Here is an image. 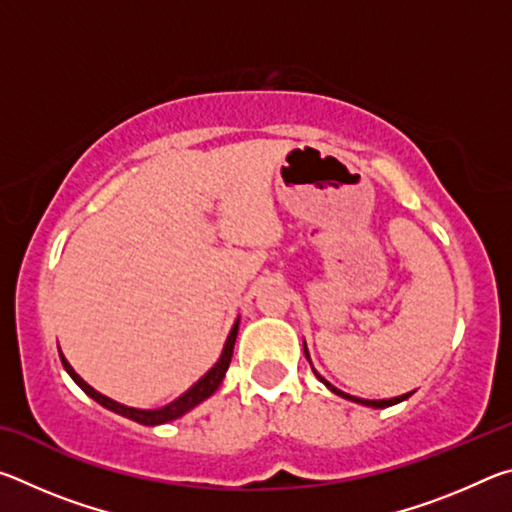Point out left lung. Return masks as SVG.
<instances>
[{
  "mask_svg": "<svg viewBox=\"0 0 512 512\" xmlns=\"http://www.w3.org/2000/svg\"><path fill=\"white\" fill-rule=\"evenodd\" d=\"M305 357L309 359V352H307V345H305ZM309 363H311V359H309ZM314 375L323 381V384L329 388V391L332 393H336V395H341V397H345V400H350V402H357V404H363V406H372V409H386V406H393V404H397V402H404V400H409V397L413 395V391L411 393H404V395H400V397H391V400H361V397H354V395H348V393H343V391H339V388L336 386H332L329 384L327 379H323L318 375V372L314 370Z\"/></svg>",
  "mask_w": 512,
  "mask_h": 512,
  "instance_id": "left-lung-1",
  "label": "left lung"
}]
</instances>
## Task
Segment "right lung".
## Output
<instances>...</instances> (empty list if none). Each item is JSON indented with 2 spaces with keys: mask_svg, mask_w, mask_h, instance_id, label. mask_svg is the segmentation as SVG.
Here are the masks:
<instances>
[{
  "mask_svg": "<svg viewBox=\"0 0 512 512\" xmlns=\"http://www.w3.org/2000/svg\"><path fill=\"white\" fill-rule=\"evenodd\" d=\"M237 332H239V318L235 320V325H232L230 334H228V341L223 345V352L219 361L214 363V366L205 372V375L196 381V384L185 391L183 395L178 397V400H173L167 406H160V409H133V406H126V404H119L115 400H110V397L101 395L99 391H94V388L88 384V381H83L81 375H76V370L69 366V361L63 357V352H60V361H63V366L67 370V375L72 377L76 384H79L85 393H88L94 402H99L101 406H106L108 411H115L119 415H124V418L133 420V422H140L146 424V427H155V424H164V422H171L180 418V415H185L187 411H192L194 406L201 404L203 400H207L216 388L221 386V381L225 377V372L230 368V361H232V350H235V341H237Z\"/></svg>",
  "mask_w": 512,
  "mask_h": 512,
  "instance_id": "right-lung-1",
  "label": "right lung"
}]
</instances>
